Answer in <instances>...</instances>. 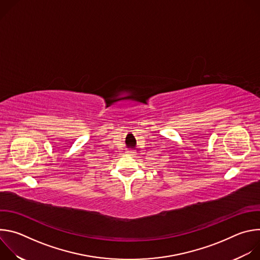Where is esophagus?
<instances>
[{"label": "esophagus", "instance_id": "1", "mask_svg": "<svg viewBox=\"0 0 260 260\" xmlns=\"http://www.w3.org/2000/svg\"><path fill=\"white\" fill-rule=\"evenodd\" d=\"M126 153H127L128 155L133 156V157H136V156L138 155V152H137V151H135V150H127V151H126Z\"/></svg>", "mask_w": 260, "mask_h": 260}]
</instances>
